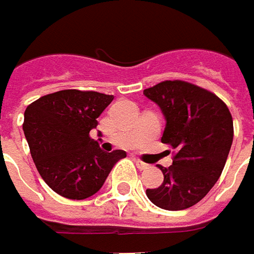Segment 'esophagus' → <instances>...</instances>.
<instances>
[{
	"label": "esophagus",
	"instance_id": "1",
	"mask_svg": "<svg viewBox=\"0 0 254 254\" xmlns=\"http://www.w3.org/2000/svg\"><path fill=\"white\" fill-rule=\"evenodd\" d=\"M134 162H135V165H137V168H138L139 171H145V169L149 168V165H148V163L142 162V161L138 159V158H134Z\"/></svg>",
	"mask_w": 254,
	"mask_h": 254
}]
</instances>
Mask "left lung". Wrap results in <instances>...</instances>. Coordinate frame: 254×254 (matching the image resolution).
I'll return each instance as SVG.
<instances>
[{
	"mask_svg": "<svg viewBox=\"0 0 254 254\" xmlns=\"http://www.w3.org/2000/svg\"><path fill=\"white\" fill-rule=\"evenodd\" d=\"M144 95L162 109L161 141L173 149V163L159 166L162 185L147 189L148 198L163 210H186L207 195L224 171L234 139L232 115L215 93L180 79L156 83Z\"/></svg>",
	"mask_w": 254,
	"mask_h": 254,
	"instance_id": "1",
	"label": "left lung"
}]
</instances>
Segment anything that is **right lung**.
<instances>
[{
    "label": "right lung",
    "instance_id": "1",
    "mask_svg": "<svg viewBox=\"0 0 254 254\" xmlns=\"http://www.w3.org/2000/svg\"><path fill=\"white\" fill-rule=\"evenodd\" d=\"M113 95L64 89L44 95L25 110L23 132L37 171L47 186L69 200H83L103 186L126 152H103L89 131Z\"/></svg>",
    "mask_w": 254,
    "mask_h": 254
}]
</instances>
